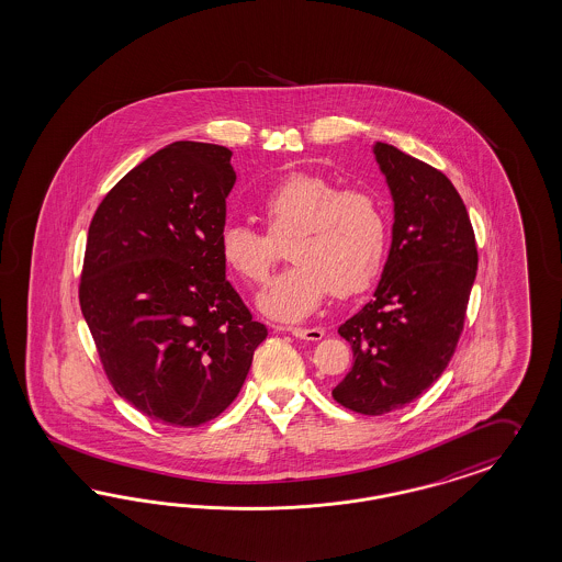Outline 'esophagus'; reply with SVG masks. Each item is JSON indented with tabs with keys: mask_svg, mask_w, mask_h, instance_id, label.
Segmentation results:
<instances>
[{
	"mask_svg": "<svg viewBox=\"0 0 562 562\" xmlns=\"http://www.w3.org/2000/svg\"><path fill=\"white\" fill-rule=\"evenodd\" d=\"M292 336L301 338V340H310V342H317L324 338V329L322 328H291Z\"/></svg>",
	"mask_w": 562,
	"mask_h": 562,
	"instance_id": "esophagus-1",
	"label": "esophagus"
}]
</instances>
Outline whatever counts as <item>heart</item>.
<instances>
[{"instance_id":"heart-1","label":"heart","mask_w":562,"mask_h":562,"mask_svg":"<svg viewBox=\"0 0 562 562\" xmlns=\"http://www.w3.org/2000/svg\"><path fill=\"white\" fill-rule=\"evenodd\" d=\"M257 215L266 234L228 226L217 249L226 270L257 286L278 261L276 245L289 240L291 268L257 299L259 310L278 322L310 317L329 291L338 299L368 291L384 266L386 212L366 191H340L326 176L296 172L261 196Z\"/></svg>"}]
</instances>
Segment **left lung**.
<instances>
[{
    "label": "left lung",
    "mask_w": 562,
    "mask_h": 562,
    "mask_svg": "<svg viewBox=\"0 0 562 562\" xmlns=\"http://www.w3.org/2000/svg\"><path fill=\"white\" fill-rule=\"evenodd\" d=\"M373 155L394 201L392 245L373 301L338 328L352 368L331 390L361 415L405 407L442 375L477 273L475 234L452 182L387 143Z\"/></svg>",
    "instance_id": "obj_1"
}]
</instances>
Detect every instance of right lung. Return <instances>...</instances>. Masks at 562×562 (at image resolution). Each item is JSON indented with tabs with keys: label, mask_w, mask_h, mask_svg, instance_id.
Returning <instances> with one entry per match:
<instances>
[{
	"label": "right lung",
	"mask_w": 562,
	"mask_h": 562,
	"mask_svg": "<svg viewBox=\"0 0 562 562\" xmlns=\"http://www.w3.org/2000/svg\"><path fill=\"white\" fill-rule=\"evenodd\" d=\"M233 151L176 140L99 203L80 310L117 394L172 427L215 419L238 396L268 328L220 257Z\"/></svg>",
	"instance_id": "add662e5"
}]
</instances>
